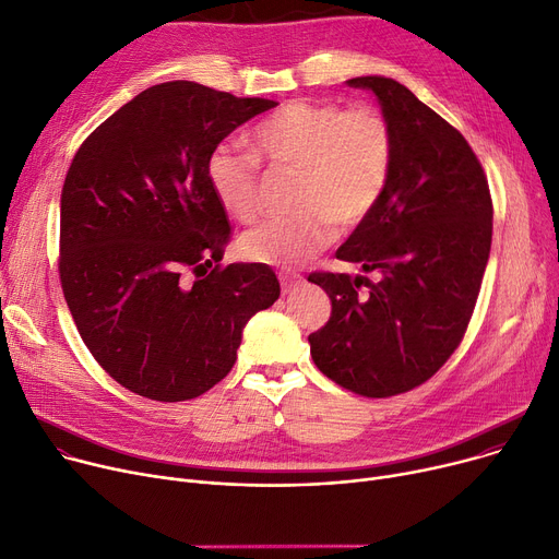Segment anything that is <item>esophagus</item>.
<instances>
[{
  "label": "esophagus",
  "instance_id": "34e87169",
  "mask_svg": "<svg viewBox=\"0 0 559 559\" xmlns=\"http://www.w3.org/2000/svg\"><path fill=\"white\" fill-rule=\"evenodd\" d=\"M280 284H282V293L288 295V293H293V290H298V288L305 284V280H302V275L282 273V275H280Z\"/></svg>",
  "mask_w": 559,
  "mask_h": 559
}]
</instances>
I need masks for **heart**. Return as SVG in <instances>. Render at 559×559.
Here are the masks:
<instances>
[{
	"mask_svg": "<svg viewBox=\"0 0 559 559\" xmlns=\"http://www.w3.org/2000/svg\"><path fill=\"white\" fill-rule=\"evenodd\" d=\"M254 148L277 167L302 174L298 216L269 218L241 239L257 264L293 269L326 248L338 229L364 223L388 187L395 135L372 106L343 110L326 102H290L252 133ZM207 178L221 207L237 221L259 212V164L250 153L218 146L207 159Z\"/></svg>",
	"mask_w": 559,
	"mask_h": 559,
	"instance_id": "obj_1",
	"label": "heart"
}]
</instances>
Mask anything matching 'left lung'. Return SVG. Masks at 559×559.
Returning <instances> with one entry per match:
<instances>
[{"label":"left lung","instance_id":"8db88e82","mask_svg":"<svg viewBox=\"0 0 559 559\" xmlns=\"http://www.w3.org/2000/svg\"><path fill=\"white\" fill-rule=\"evenodd\" d=\"M347 85L377 96L395 135L381 201L336 250L379 282L311 273L332 316L309 345L324 377L379 400L431 379L461 345L489 259L491 199L467 140L406 85L385 76Z\"/></svg>","mask_w":559,"mask_h":559}]
</instances>
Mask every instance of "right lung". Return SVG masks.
Instances as JSON below:
<instances>
[{
  "label": "right lung",
  "mask_w": 559,
  "mask_h": 559,
  "mask_svg": "<svg viewBox=\"0 0 559 559\" xmlns=\"http://www.w3.org/2000/svg\"><path fill=\"white\" fill-rule=\"evenodd\" d=\"M271 98L193 81L140 92L76 151L60 195V284L117 383L187 402L237 360L246 322L280 298L266 264L214 266L233 227L207 178L214 148Z\"/></svg>",
  "instance_id": "add662e5"
}]
</instances>
